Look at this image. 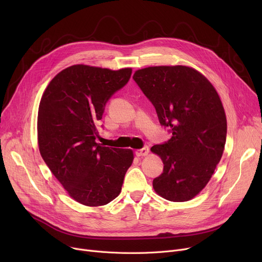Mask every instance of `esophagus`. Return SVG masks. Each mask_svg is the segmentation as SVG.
I'll list each match as a JSON object with an SVG mask.
<instances>
[{
    "label": "esophagus",
    "mask_w": 262,
    "mask_h": 262,
    "mask_svg": "<svg viewBox=\"0 0 262 262\" xmlns=\"http://www.w3.org/2000/svg\"><path fill=\"white\" fill-rule=\"evenodd\" d=\"M148 152H149V148L147 146H144L143 148H140V149H137L136 150V155L138 157H145L148 155Z\"/></svg>",
    "instance_id": "obj_1"
}]
</instances>
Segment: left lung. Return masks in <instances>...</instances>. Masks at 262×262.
Segmentation results:
<instances>
[{"mask_svg":"<svg viewBox=\"0 0 262 262\" xmlns=\"http://www.w3.org/2000/svg\"><path fill=\"white\" fill-rule=\"evenodd\" d=\"M133 78L155 106L161 125L172 132L168 142L150 147L164 164L153 188L168 201H190L208 184L223 155L222 101L208 78L188 66L147 67Z\"/></svg>","mask_w":262,"mask_h":262,"instance_id":"obj_1","label":"left lung"}]
</instances>
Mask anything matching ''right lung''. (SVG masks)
Instances as JSON below:
<instances>
[{
    "label": "right lung",
    "instance_id": "right-lung-1",
    "mask_svg": "<svg viewBox=\"0 0 262 262\" xmlns=\"http://www.w3.org/2000/svg\"><path fill=\"white\" fill-rule=\"evenodd\" d=\"M132 68L110 70L74 64L50 81L40 100L37 119L41 157L73 200L103 206L121 192L134 152L96 143L95 124L117 90L126 85Z\"/></svg>",
    "mask_w": 262,
    "mask_h": 262
}]
</instances>
